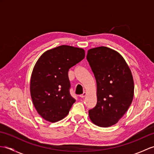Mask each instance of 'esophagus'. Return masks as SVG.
<instances>
[{
  "instance_id": "34e87169",
  "label": "esophagus",
  "mask_w": 154,
  "mask_h": 154,
  "mask_svg": "<svg viewBox=\"0 0 154 154\" xmlns=\"http://www.w3.org/2000/svg\"><path fill=\"white\" fill-rule=\"evenodd\" d=\"M87 95V93H85V92H84L82 94H81V95H80V97L81 98H84Z\"/></svg>"
}]
</instances>
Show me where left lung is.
<instances>
[{
  "label": "left lung",
  "instance_id": "1",
  "mask_svg": "<svg viewBox=\"0 0 154 154\" xmlns=\"http://www.w3.org/2000/svg\"><path fill=\"white\" fill-rule=\"evenodd\" d=\"M87 60L97 82V103L89 110L90 120L100 127L113 126L132 102L134 84L132 72L122 55L107 47L90 49Z\"/></svg>",
  "mask_w": 154,
  "mask_h": 154
}]
</instances>
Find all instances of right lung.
I'll return each mask as SVG.
<instances>
[{"instance_id":"right-lung-1","label":"right lung","mask_w":154,"mask_h":154,"mask_svg":"<svg viewBox=\"0 0 154 154\" xmlns=\"http://www.w3.org/2000/svg\"><path fill=\"white\" fill-rule=\"evenodd\" d=\"M85 57L82 48L63 45L47 50L35 63L30 91L34 106L50 122L66 116L75 100L69 94V69Z\"/></svg>"}]
</instances>
